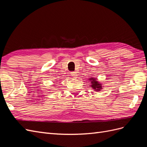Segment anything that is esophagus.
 <instances>
[{"mask_svg":"<svg viewBox=\"0 0 147 147\" xmlns=\"http://www.w3.org/2000/svg\"><path fill=\"white\" fill-rule=\"evenodd\" d=\"M71 75H72V76L74 77V78H75V77H77V74L75 72H71Z\"/></svg>","mask_w":147,"mask_h":147,"instance_id":"34e87169","label":"esophagus"}]
</instances>
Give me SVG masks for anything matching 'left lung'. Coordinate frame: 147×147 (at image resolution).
<instances>
[{"instance_id": "8db88e82", "label": "left lung", "mask_w": 147, "mask_h": 147, "mask_svg": "<svg viewBox=\"0 0 147 147\" xmlns=\"http://www.w3.org/2000/svg\"><path fill=\"white\" fill-rule=\"evenodd\" d=\"M90 81H91V88H92V89H94L96 91H100V90L102 88V84L100 83H99L95 78H92L90 79Z\"/></svg>"}]
</instances>
